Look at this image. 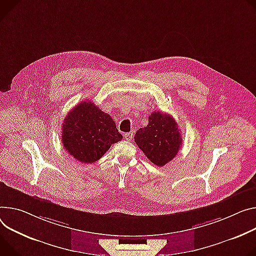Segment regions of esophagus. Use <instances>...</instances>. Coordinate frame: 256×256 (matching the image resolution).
<instances>
[{
    "label": "esophagus",
    "mask_w": 256,
    "mask_h": 256,
    "mask_svg": "<svg viewBox=\"0 0 256 256\" xmlns=\"http://www.w3.org/2000/svg\"><path fill=\"white\" fill-rule=\"evenodd\" d=\"M124 136L126 141H130L132 138V136H134V130H132L130 132H126V134H124Z\"/></svg>",
    "instance_id": "obj_1"
}]
</instances>
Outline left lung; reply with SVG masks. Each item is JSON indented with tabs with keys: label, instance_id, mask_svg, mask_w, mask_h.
Instances as JSON below:
<instances>
[{
	"label": "left lung",
	"instance_id": "obj_1",
	"mask_svg": "<svg viewBox=\"0 0 256 256\" xmlns=\"http://www.w3.org/2000/svg\"><path fill=\"white\" fill-rule=\"evenodd\" d=\"M182 138L172 116L161 111L149 115L147 126L138 128L134 142L157 166H164L178 154Z\"/></svg>",
	"mask_w": 256,
	"mask_h": 256
}]
</instances>
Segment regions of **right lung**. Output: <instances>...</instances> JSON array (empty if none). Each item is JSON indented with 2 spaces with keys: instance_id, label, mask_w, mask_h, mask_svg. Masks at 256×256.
Wrapping results in <instances>:
<instances>
[{
  "instance_id": "right-lung-1",
  "label": "right lung",
  "mask_w": 256,
  "mask_h": 256,
  "mask_svg": "<svg viewBox=\"0 0 256 256\" xmlns=\"http://www.w3.org/2000/svg\"><path fill=\"white\" fill-rule=\"evenodd\" d=\"M122 138L111 116L88 100L72 109L62 124L63 146L82 164L96 162Z\"/></svg>"
}]
</instances>
